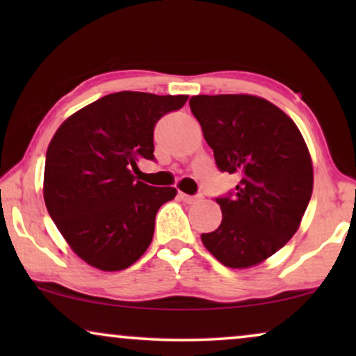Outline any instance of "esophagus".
<instances>
[{
    "instance_id": "1",
    "label": "esophagus",
    "mask_w": 356,
    "mask_h": 356,
    "mask_svg": "<svg viewBox=\"0 0 356 356\" xmlns=\"http://www.w3.org/2000/svg\"><path fill=\"white\" fill-rule=\"evenodd\" d=\"M179 197H181L186 204H194L201 201V196H189V194H184V193H179Z\"/></svg>"
}]
</instances>
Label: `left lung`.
<instances>
[{"label":"left lung","mask_w":356,"mask_h":356,"mask_svg":"<svg viewBox=\"0 0 356 356\" xmlns=\"http://www.w3.org/2000/svg\"><path fill=\"white\" fill-rule=\"evenodd\" d=\"M193 115L220 172L236 175L233 197H218L222 223L202 233L223 266L248 269L284 248L313 194V162L298 126L262 97L194 95Z\"/></svg>","instance_id":"left-lung-1"}]
</instances>
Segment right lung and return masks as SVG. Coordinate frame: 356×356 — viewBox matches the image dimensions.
Returning a JSON list of instances; mask_svg holds the SVG:
<instances>
[{
    "mask_svg": "<svg viewBox=\"0 0 356 356\" xmlns=\"http://www.w3.org/2000/svg\"><path fill=\"white\" fill-rule=\"evenodd\" d=\"M188 95L116 92L92 102L56 129L47 149L43 199L67 245L105 272L123 270L147 251L160 206L177 196L134 177L154 160L155 123Z\"/></svg>",
    "mask_w": 356,
    "mask_h": 356,
    "instance_id": "right-lung-1",
    "label": "right lung"
}]
</instances>
